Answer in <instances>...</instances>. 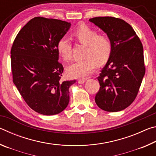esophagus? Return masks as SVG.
<instances>
[{
	"mask_svg": "<svg viewBox=\"0 0 156 156\" xmlns=\"http://www.w3.org/2000/svg\"><path fill=\"white\" fill-rule=\"evenodd\" d=\"M85 81H86V79L80 78V79H78V83L79 84H84V83H85Z\"/></svg>",
	"mask_w": 156,
	"mask_h": 156,
	"instance_id": "1",
	"label": "esophagus"
}]
</instances>
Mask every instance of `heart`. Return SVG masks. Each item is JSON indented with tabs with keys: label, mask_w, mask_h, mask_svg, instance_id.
I'll return each mask as SVG.
<instances>
[{
	"label": "heart",
	"mask_w": 156,
	"mask_h": 156,
	"mask_svg": "<svg viewBox=\"0 0 156 156\" xmlns=\"http://www.w3.org/2000/svg\"><path fill=\"white\" fill-rule=\"evenodd\" d=\"M74 36L79 43L87 46L86 59L72 63L67 68V74L72 78L84 77L90 74L98 64L107 61L112 51V44L107 36L98 34L87 26H81L75 31ZM57 51L65 60H71V43L67 37L62 36L58 41Z\"/></svg>",
	"instance_id": "1"
}]
</instances>
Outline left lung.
<instances>
[{
    "label": "left lung",
    "mask_w": 156,
    "mask_h": 156,
    "mask_svg": "<svg viewBox=\"0 0 156 156\" xmlns=\"http://www.w3.org/2000/svg\"><path fill=\"white\" fill-rule=\"evenodd\" d=\"M89 21L107 34L112 51L98 80L95 102L109 112H120L135 100L145 73L143 47L131 26L114 17H96Z\"/></svg>",
    "instance_id": "left-lung-1"
}]
</instances>
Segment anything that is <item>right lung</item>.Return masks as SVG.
Returning a JSON list of instances; mask_svg holds the SVG:
<instances>
[{"mask_svg":"<svg viewBox=\"0 0 156 156\" xmlns=\"http://www.w3.org/2000/svg\"><path fill=\"white\" fill-rule=\"evenodd\" d=\"M65 21L35 17L21 29L11 49L13 82L29 107L46 115L62 112L74 80H61L56 45L70 29Z\"/></svg>","mask_w":156,"mask_h":156,"instance_id":"1","label":"right lung"}]
</instances>
